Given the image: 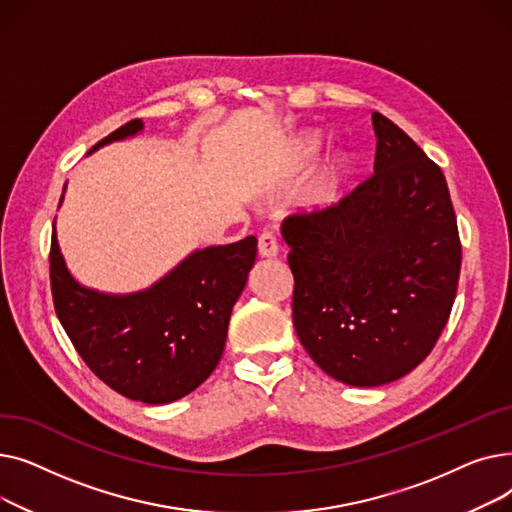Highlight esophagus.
<instances>
[{
  "mask_svg": "<svg viewBox=\"0 0 512 512\" xmlns=\"http://www.w3.org/2000/svg\"><path fill=\"white\" fill-rule=\"evenodd\" d=\"M257 249L261 257H276L278 255V238L272 232H263L259 236Z\"/></svg>",
  "mask_w": 512,
  "mask_h": 512,
  "instance_id": "esophagus-1",
  "label": "esophagus"
}]
</instances>
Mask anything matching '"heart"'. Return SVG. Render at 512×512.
<instances>
[{"label": "heart", "instance_id": "heart-1", "mask_svg": "<svg viewBox=\"0 0 512 512\" xmlns=\"http://www.w3.org/2000/svg\"><path fill=\"white\" fill-rule=\"evenodd\" d=\"M342 182H344V164L340 159H334L332 164L313 180L309 193H307V205L328 207V205L336 203Z\"/></svg>", "mask_w": 512, "mask_h": 512}]
</instances>
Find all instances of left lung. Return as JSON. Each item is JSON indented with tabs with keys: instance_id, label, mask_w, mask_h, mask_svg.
Masks as SVG:
<instances>
[{
	"instance_id": "left-lung-1",
	"label": "left lung",
	"mask_w": 512,
	"mask_h": 512,
	"mask_svg": "<svg viewBox=\"0 0 512 512\" xmlns=\"http://www.w3.org/2000/svg\"><path fill=\"white\" fill-rule=\"evenodd\" d=\"M373 174L338 203L282 222L292 321L309 357L348 386H382L436 346L461 276V238L438 164L380 112Z\"/></svg>"
}]
</instances>
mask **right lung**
<instances>
[{"instance_id": "obj_1", "label": "right lung", "mask_w": 512, "mask_h": 512, "mask_svg": "<svg viewBox=\"0 0 512 512\" xmlns=\"http://www.w3.org/2000/svg\"><path fill=\"white\" fill-rule=\"evenodd\" d=\"M139 130L143 122L130 120L91 153ZM255 255V236L207 247L188 255L151 288L120 297L80 286L70 276L53 226V307L76 353L101 382L130 400L166 405L193 392L218 367L230 313Z\"/></svg>"}]
</instances>
